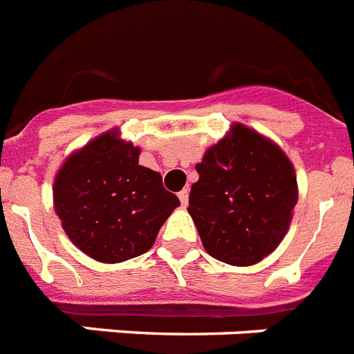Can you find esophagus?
<instances>
[{
	"label": "esophagus",
	"instance_id": "1",
	"mask_svg": "<svg viewBox=\"0 0 354 354\" xmlns=\"http://www.w3.org/2000/svg\"><path fill=\"white\" fill-rule=\"evenodd\" d=\"M188 195H190V190H188V188H185V190L179 192V199H180V203H183V206L188 205Z\"/></svg>",
	"mask_w": 354,
	"mask_h": 354
}]
</instances>
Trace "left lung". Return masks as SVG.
I'll return each instance as SVG.
<instances>
[{"label": "left lung", "mask_w": 354, "mask_h": 354, "mask_svg": "<svg viewBox=\"0 0 354 354\" xmlns=\"http://www.w3.org/2000/svg\"><path fill=\"white\" fill-rule=\"evenodd\" d=\"M190 212L206 252L248 267L268 256L289 230L298 201L296 174L274 142L236 124L195 164Z\"/></svg>", "instance_id": "8db88e82"}]
</instances>
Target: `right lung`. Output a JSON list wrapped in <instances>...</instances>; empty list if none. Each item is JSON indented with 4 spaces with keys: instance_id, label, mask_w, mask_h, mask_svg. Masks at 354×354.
<instances>
[{
    "instance_id": "obj_1",
    "label": "right lung",
    "mask_w": 354,
    "mask_h": 354,
    "mask_svg": "<svg viewBox=\"0 0 354 354\" xmlns=\"http://www.w3.org/2000/svg\"><path fill=\"white\" fill-rule=\"evenodd\" d=\"M138 148L104 133L65 160L55 179V210L82 252L120 263L148 252L179 206L162 177L138 164Z\"/></svg>"
}]
</instances>
